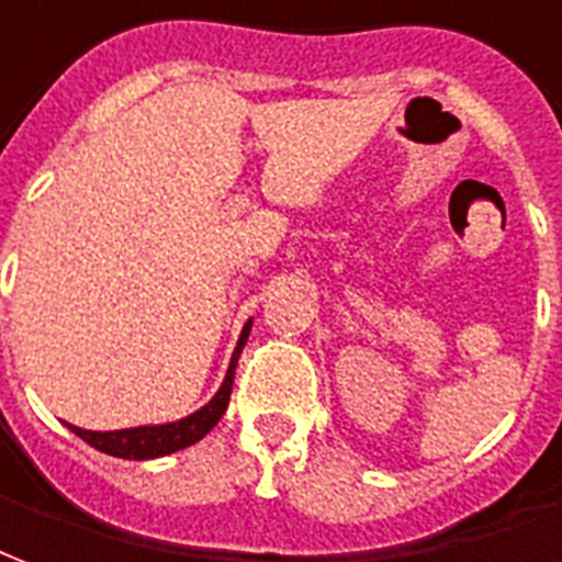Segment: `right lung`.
<instances>
[{
  "label": "right lung",
  "mask_w": 562,
  "mask_h": 562,
  "mask_svg": "<svg viewBox=\"0 0 562 562\" xmlns=\"http://www.w3.org/2000/svg\"><path fill=\"white\" fill-rule=\"evenodd\" d=\"M252 330V318L244 324V330L238 336V345H235V355L228 360L226 378L220 390L211 396L207 405H202L199 411H193L190 417L172 419V423H157V426H133V429H115V431H91L80 429V426H70L68 429L74 435H80L89 447L106 452V456H115V459H160V456H169V452L184 450V447H193L196 440H202L207 431L214 429L220 423V417L226 414L228 396H232V381H235V366H238V357L247 345V336Z\"/></svg>",
  "instance_id": "obj_1"
}]
</instances>
